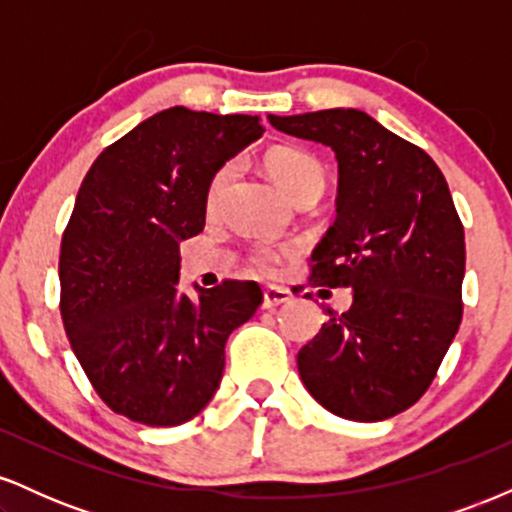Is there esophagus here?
I'll return each instance as SVG.
<instances>
[{
	"mask_svg": "<svg viewBox=\"0 0 512 512\" xmlns=\"http://www.w3.org/2000/svg\"><path fill=\"white\" fill-rule=\"evenodd\" d=\"M289 301H291V293L286 289H264L260 305H262V310H274Z\"/></svg>",
	"mask_w": 512,
	"mask_h": 512,
	"instance_id": "1",
	"label": "esophagus"
}]
</instances>
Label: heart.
Masks as SVG:
<instances>
[{
	"label": "heart",
	"instance_id": "obj_1",
	"mask_svg": "<svg viewBox=\"0 0 512 512\" xmlns=\"http://www.w3.org/2000/svg\"><path fill=\"white\" fill-rule=\"evenodd\" d=\"M264 168L276 180V185L289 195L293 202H315L325 190V168L308 151L296 149V146H272L262 156ZM236 166L226 163L214 173L207 187V209L216 211L231 187ZM291 248H272V245H260L248 255V269L257 276H276L286 257H291Z\"/></svg>",
	"mask_w": 512,
	"mask_h": 512
}]
</instances>
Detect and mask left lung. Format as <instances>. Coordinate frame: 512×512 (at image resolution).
I'll use <instances>...</instances> for the list:
<instances>
[{"mask_svg": "<svg viewBox=\"0 0 512 512\" xmlns=\"http://www.w3.org/2000/svg\"><path fill=\"white\" fill-rule=\"evenodd\" d=\"M272 127L332 146L337 221L310 257V284L351 289L346 313L298 351L317 402L351 421H383L419 402L462 322L464 228L431 156L354 108Z\"/></svg>", "mask_w": 512, "mask_h": 512, "instance_id": "8db88e82", "label": "left lung"}]
</instances>
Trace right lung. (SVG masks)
<instances>
[{
  "label": "right lung",
  "mask_w": 512,
  "mask_h": 512,
  "mask_svg": "<svg viewBox=\"0 0 512 512\" xmlns=\"http://www.w3.org/2000/svg\"><path fill=\"white\" fill-rule=\"evenodd\" d=\"M262 132L257 115L175 105L88 168L62 233L60 313L86 378L115 414L178 426L214 397L228 334L255 315L262 291L223 279L185 296L180 240L204 228L216 170Z\"/></svg>",
  "instance_id": "obj_1"
}]
</instances>
